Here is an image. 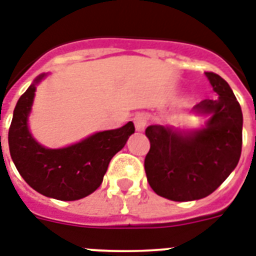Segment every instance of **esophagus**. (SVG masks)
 Segmentation results:
<instances>
[{"label":"esophagus","instance_id":"esophagus-1","mask_svg":"<svg viewBox=\"0 0 256 256\" xmlns=\"http://www.w3.org/2000/svg\"><path fill=\"white\" fill-rule=\"evenodd\" d=\"M134 120V124H136V132H144L146 124H148V116L144 112H138L136 114V116L132 118Z\"/></svg>","mask_w":256,"mask_h":256}]
</instances>
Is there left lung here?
<instances>
[{"label": "left lung", "instance_id": "obj_1", "mask_svg": "<svg viewBox=\"0 0 256 256\" xmlns=\"http://www.w3.org/2000/svg\"><path fill=\"white\" fill-rule=\"evenodd\" d=\"M206 76L218 98L202 100L192 108L198 114H210L206 128L187 132L164 126L146 128L148 184L175 202L196 200L214 192L236 168L242 152L240 104L220 76L212 72Z\"/></svg>", "mask_w": 256, "mask_h": 256}]
</instances>
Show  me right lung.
<instances>
[{"label": "right lung", "mask_w": 256, "mask_h": 256, "mask_svg": "<svg viewBox=\"0 0 256 256\" xmlns=\"http://www.w3.org/2000/svg\"><path fill=\"white\" fill-rule=\"evenodd\" d=\"M44 77L45 74L36 78L16 104L9 128L10 156L25 182L40 194L58 200H77L100 186L110 160L124 148L136 128L128 122L68 148H44L28 128L36 85Z\"/></svg>", "instance_id": "obj_1"}]
</instances>
